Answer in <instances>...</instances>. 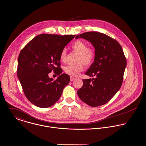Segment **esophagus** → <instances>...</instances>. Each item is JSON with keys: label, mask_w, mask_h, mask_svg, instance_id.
Instances as JSON below:
<instances>
[{"label": "esophagus", "mask_w": 146, "mask_h": 146, "mask_svg": "<svg viewBox=\"0 0 146 146\" xmlns=\"http://www.w3.org/2000/svg\"><path fill=\"white\" fill-rule=\"evenodd\" d=\"M75 79H76V78H74V77H70V81L72 82V81H74Z\"/></svg>", "instance_id": "esophagus-1"}]
</instances>
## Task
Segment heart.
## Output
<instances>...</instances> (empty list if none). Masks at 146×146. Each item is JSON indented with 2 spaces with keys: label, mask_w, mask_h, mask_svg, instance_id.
Masks as SVG:
<instances>
[{
  "label": "heart",
  "mask_w": 146,
  "mask_h": 146,
  "mask_svg": "<svg viewBox=\"0 0 146 146\" xmlns=\"http://www.w3.org/2000/svg\"><path fill=\"white\" fill-rule=\"evenodd\" d=\"M74 51L78 53L77 58L76 65H70L64 68L65 74L71 77H77L84 69V65H91L94 62L95 53L93 49L88 48V44L81 40H76L72 45ZM60 60L61 62H65L67 58V50L65 48L61 50L60 53Z\"/></svg>",
  "instance_id": "1"
}]
</instances>
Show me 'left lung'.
<instances>
[{"label":"left lung","instance_id":"obj_1","mask_svg":"<svg viewBox=\"0 0 146 146\" xmlns=\"http://www.w3.org/2000/svg\"><path fill=\"white\" fill-rule=\"evenodd\" d=\"M90 42L95 48L94 62L86 74L95 78L83 80L84 85L77 94L82 101L91 107L106 104L121 88L126 59L123 50L116 40L97 31L77 35Z\"/></svg>","mask_w":146,"mask_h":146}]
</instances>
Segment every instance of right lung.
Here are the masks:
<instances>
[{
    "instance_id": "1",
    "label": "right lung",
    "mask_w": 146,
    "mask_h": 146,
    "mask_svg": "<svg viewBox=\"0 0 146 146\" xmlns=\"http://www.w3.org/2000/svg\"><path fill=\"white\" fill-rule=\"evenodd\" d=\"M75 35L42 34L36 36L23 48L18 58L17 77L24 94L40 108L53 106L69 83V75L61 74L60 53ZM52 70L59 76L55 80L48 77Z\"/></svg>"
}]
</instances>
